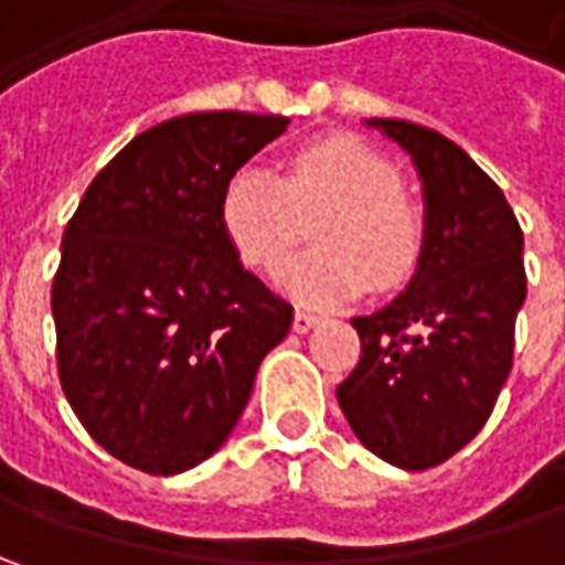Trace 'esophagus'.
<instances>
[{
  "instance_id": "34e87169",
  "label": "esophagus",
  "mask_w": 565,
  "mask_h": 565,
  "mask_svg": "<svg viewBox=\"0 0 565 565\" xmlns=\"http://www.w3.org/2000/svg\"><path fill=\"white\" fill-rule=\"evenodd\" d=\"M317 323H320V317L311 315V311H295V320H292L295 333H308V330H315Z\"/></svg>"
}]
</instances>
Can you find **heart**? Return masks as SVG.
I'll use <instances>...</instances> for the list:
<instances>
[{
  "label": "heart",
  "mask_w": 565,
  "mask_h": 565,
  "mask_svg": "<svg viewBox=\"0 0 565 565\" xmlns=\"http://www.w3.org/2000/svg\"><path fill=\"white\" fill-rule=\"evenodd\" d=\"M399 169L359 138H323L301 147L282 179L248 163L228 175L220 220L238 257L254 270H273L301 235V213H317V248L295 254L279 286L311 308H330L361 295L371 279L396 289L422 260L424 228L399 194Z\"/></svg>",
  "instance_id": "b5f03b06"
}]
</instances>
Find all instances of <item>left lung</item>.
I'll list each match as a JSON object with an SVG mask.
<instances>
[{"label": "left lung", "instance_id": "1", "mask_svg": "<svg viewBox=\"0 0 565 565\" xmlns=\"http://www.w3.org/2000/svg\"><path fill=\"white\" fill-rule=\"evenodd\" d=\"M367 125L418 169L424 245L405 292L352 320L361 359L337 399L374 456L424 471L484 427L510 377L525 242L503 191L462 147L415 121Z\"/></svg>", "mask_w": 565, "mask_h": 565}]
</instances>
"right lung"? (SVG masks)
Returning <instances> with one entry per match:
<instances>
[{
    "label": "right lung",
    "mask_w": 565,
    "mask_h": 565,
    "mask_svg": "<svg viewBox=\"0 0 565 565\" xmlns=\"http://www.w3.org/2000/svg\"><path fill=\"white\" fill-rule=\"evenodd\" d=\"M286 116L188 113L141 131L84 191L53 279L55 361L109 456L179 475L226 444L292 305L242 267L220 198Z\"/></svg>",
    "instance_id": "1"
}]
</instances>
